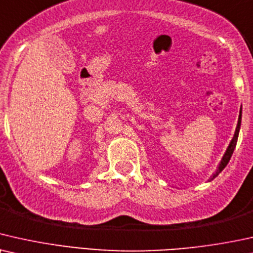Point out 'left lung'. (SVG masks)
Listing matches in <instances>:
<instances>
[{"label":"left lung","instance_id":"left-lung-1","mask_svg":"<svg viewBox=\"0 0 253 253\" xmlns=\"http://www.w3.org/2000/svg\"><path fill=\"white\" fill-rule=\"evenodd\" d=\"M241 121H242V109L240 111V117H238V123H237V127H236V130H235V134H234V137H232V140L230 141V143H229V146L227 148V150H225V153L223 155V157H222V160L220 162V164H218V168L217 170L215 171V173H213V176L210 178V181L213 180L215 177L218 176V173L221 172L222 170L224 169L225 167H227V164L229 163V161H230L231 158V155L234 153L235 150V147H236V143H237V139H238V133H240V128H241Z\"/></svg>","mask_w":253,"mask_h":253}]
</instances>
